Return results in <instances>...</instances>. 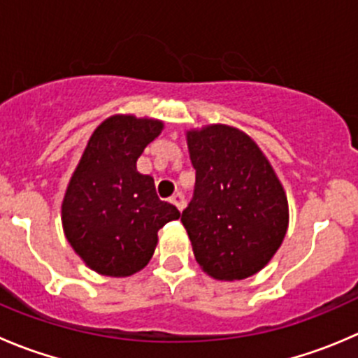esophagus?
Listing matches in <instances>:
<instances>
[{"label": "esophagus", "instance_id": "1", "mask_svg": "<svg viewBox=\"0 0 358 358\" xmlns=\"http://www.w3.org/2000/svg\"><path fill=\"white\" fill-rule=\"evenodd\" d=\"M171 203L175 204V206L178 208L180 211H182L183 208H185V197H183V194H182V192H176L175 196L171 197Z\"/></svg>", "mask_w": 358, "mask_h": 358}]
</instances>
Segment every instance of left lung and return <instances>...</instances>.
<instances>
[{"label":"left lung","instance_id":"obj_1","mask_svg":"<svg viewBox=\"0 0 358 358\" xmlns=\"http://www.w3.org/2000/svg\"><path fill=\"white\" fill-rule=\"evenodd\" d=\"M187 147L196 187L182 224L197 264L225 282L255 275L289 227V203L275 169L248 134L224 124L187 131Z\"/></svg>","mask_w":358,"mask_h":358}]
</instances>
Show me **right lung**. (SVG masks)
I'll use <instances>...</instances> for the list:
<instances>
[{
  "mask_svg": "<svg viewBox=\"0 0 358 358\" xmlns=\"http://www.w3.org/2000/svg\"><path fill=\"white\" fill-rule=\"evenodd\" d=\"M164 124L113 115L99 124L73 173L61 206L66 239L92 271L131 276L154 255L159 229L180 211L155 194L136 161Z\"/></svg>",
  "mask_w": 358,
  "mask_h": 358,
  "instance_id": "obj_1",
  "label": "right lung"
}]
</instances>
